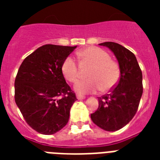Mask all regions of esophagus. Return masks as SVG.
<instances>
[{
  "instance_id": "34e87169",
  "label": "esophagus",
  "mask_w": 160,
  "mask_h": 160,
  "mask_svg": "<svg viewBox=\"0 0 160 160\" xmlns=\"http://www.w3.org/2000/svg\"><path fill=\"white\" fill-rule=\"evenodd\" d=\"M76 98H77L78 100H84V99H85V96H84L82 95H80V94H77L76 95Z\"/></svg>"
}]
</instances>
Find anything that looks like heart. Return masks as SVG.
<instances>
[{"instance_id":"heart-1","label":"heart","mask_w":160,"mask_h":160,"mask_svg":"<svg viewBox=\"0 0 160 160\" xmlns=\"http://www.w3.org/2000/svg\"><path fill=\"white\" fill-rule=\"evenodd\" d=\"M81 62L90 66L88 70L87 80H80L75 85L76 91L82 94L94 93L99 90L103 92L110 90L119 81L120 70L118 63L110 59L106 51L95 46H90L78 53ZM61 71L64 77L75 83L80 77L76 61L68 56L63 61Z\"/></svg>"}]
</instances>
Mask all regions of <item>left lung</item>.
I'll return each instance as SVG.
<instances>
[{
  "instance_id": "left-lung-1",
  "label": "left lung",
  "mask_w": 160,
  "mask_h": 160,
  "mask_svg": "<svg viewBox=\"0 0 160 160\" xmlns=\"http://www.w3.org/2000/svg\"><path fill=\"white\" fill-rule=\"evenodd\" d=\"M110 49L118 60L120 77L109 94L98 97L99 108L90 114L92 121L106 131H116L135 115L143 94L142 71L131 51L115 42L100 44Z\"/></svg>"
}]
</instances>
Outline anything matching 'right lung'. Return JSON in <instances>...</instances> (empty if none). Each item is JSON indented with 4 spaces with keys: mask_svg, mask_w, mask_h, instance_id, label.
Listing matches in <instances>:
<instances>
[{
    "mask_svg": "<svg viewBox=\"0 0 160 160\" xmlns=\"http://www.w3.org/2000/svg\"><path fill=\"white\" fill-rule=\"evenodd\" d=\"M76 46L45 45L21 63L15 80V101L26 122L40 134H53L69 121L76 99L61 65Z\"/></svg>",
    "mask_w": 160,
    "mask_h": 160,
    "instance_id": "add662e5",
    "label": "right lung"
}]
</instances>
